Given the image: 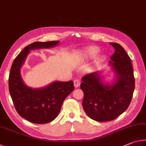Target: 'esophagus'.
Returning a JSON list of instances; mask_svg holds the SVG:
<instances>
[{
  "label": "esophagus",
  "mask_w": 146,
  "mask_h": 146,
  "mask_svg": "<svg viewBox=\"0 0 146 146\" xmlns=\"http://www.w3.org/2000/svg\"><path fill=\"white\" fill-rule=\"evenodd\" d=\"M80 81L78 80V79H75L74 80V86H75V88H78L80 85Z\"/></svg>",
  "instance_id": "obj_1"
}]
</instances>
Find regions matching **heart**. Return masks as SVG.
<instances>
[{"mask_svg":"<svg viewBox=\"0 0 146 146\" xmlns=\"http://www.w3.org/2000/svg\"><path fill=\"white\" fill-rule=\"evenodd\" d=\"M100 52V49L98 47L89 46L81 49L77 54V59L80 62H84L93 58Z\"/></svg>","mask_w":146,"mask_h":146,"instance_id":"1","label":"heart"}]
</instances>
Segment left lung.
Here are the masks:
<instances>
[{
    "label": "left lung",
    "mask_w": 146,
    "mask_h": 146,
    "mask_svg": "<svg viewBox=\"0 0 146 146\" xmlns=\"http://www.w3.org/2000/svg\"><path fill=\"white\" fill-rule=\"evenodd\" d=\"M115 49L110 65L115 73L111 84L102 80L98 71L82 78L84 92L82 106L89 117L98 122L115 119L129 107L135 90V78L131 58L124 49L117 43H110Z\"/></svg>",
    "instance_id": "left-lung-1"
}]
</instances>
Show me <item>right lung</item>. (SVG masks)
<instances>
[{
  "label": "right lung",
  "mask_w": 146,
  "mask_h": 146,
  "mask_svg": "<svg viewBox=\"0 0 146 146\" xmlns=\"http://www.w3.org/2000/svg\"><path fill=\"white\" fill-rule=\"evenodd\" d=\"M59 41L35 42L26 46L15 58L9 76V91L19 115L34 123H47L57 117L64 100L74 90L73 82L55 81L46 87L33 89L27 86L21 68L30 50L56 46Z\"/></svg>",
  "instance_id": "1"
}]
</instances>
